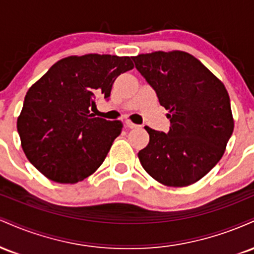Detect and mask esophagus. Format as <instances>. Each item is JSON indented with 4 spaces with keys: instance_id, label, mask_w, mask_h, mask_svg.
Here are the masks:
<instances>
[{
    "instance_id": "obj_1",
    "label": "esophagus",
    "mask_w": 254,
    "mask_h": 254,
    "mask_svg": "<svg viewBox=\"0 0 254 254\" xmlns=\"http://www.w3.org/2000/svg\"><path fill=\"white\" fill-rule=\"evenodd\" d=\"M125 125H127L129 129H136V127H139V125L133 124L132 122H130V121H125Z\"/></svg>"
}]
</instances>
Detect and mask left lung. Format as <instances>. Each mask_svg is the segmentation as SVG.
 Returning a JSON list of instances; mask_svg holds the SVG:
<instances>
[{"label": "left lung", "instance_id": "8db88e82", "mask_svg": "<svg viewBox=\"0 0 254 254\" xmlns=\"http://www.w3.org/2000/svg\"><path fill=\"white\" fill-rule=\"evenodd\" d=\"M132 61L170 111L167 133L144 127L149 143L138 153L142 167L167 186L198 182L220 161L234 129L226 87L183 51L151 52Z\"/></svg>", "mask_w": 254, "mask_h": 254}]
</instances>
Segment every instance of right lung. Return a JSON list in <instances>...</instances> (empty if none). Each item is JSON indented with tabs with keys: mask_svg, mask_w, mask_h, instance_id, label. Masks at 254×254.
<instances>
[{
	"mask_svg": "<svg viewBox=\"0 0 254 254\" xmlns=\"http://www.w3.org/2000/svg\"><path fill=\"white\" fill-rule=\"evenodd\" d=\"M132 68L130 57H66L28 89L17 132L25 155L40 173L75 184L100 167L123 125L94 117L89 109L98 97L109 100L116 78Z\"/></svg>",
	"mask_w": 254,
	"mask_h": 254,
	"instance_id": "right-lung-1",
	"label": "right lung"
}]
</instances>
